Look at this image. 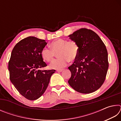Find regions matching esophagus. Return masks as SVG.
Instances as JSON below:
<instances>
[{
  "instance_id": "34e87169",
  "label": "esophagus",
  "mask_w": 121,
  "mask_h": 121,
  "mask_svg": "<svg viewBox=\"0 0 121 121\" xmlns=\"http://www.w3.org/2000/svg\"><path fill=\"white\" fill-rule=\"evenodd\" d=\"M63 70V69H58V70H57V71L58 72H61V71H62Z\"/></svg>"
}]
</instances>
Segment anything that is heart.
Returning <instances> with one entry per match:
<instances>
[{
    "label": "heart",
    "mask_w": 121,
    "mask_h": 121,
    "mask_svg": "<svg viewBox=\"0 0 121 121\" xmlns=\"http://www.w3.org/2000/svg\"><path fill=\"white\" fill-rule=\"evenodd\" d=\"M50 48H45L41 51V56L45 61L50 62L57 53L59 56L53 60L50 65L51 68L60 69L66 66L70 60L73 61L77 58L79 53V46L75 41L59 38L53 41L50 44Z\"/></svg>",
    "instance_id": "obj_1"
}]
</instances>
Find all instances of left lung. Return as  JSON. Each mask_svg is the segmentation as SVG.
Listing matches in <instances>:
<instances>
[{"label":"left lung","instance_id":"8db88e82","mask_svg":"<svg viewBox=\"0 0 121 121\" xmlns=\"http://www.w3.org/2000/svg\"><path fill=\"white\" fill-rule=\"evenodd\" d=\"M69 37L79 46L77 58L68 67L71 73L69 84L79 93L93 92L103 84L109 66L105 45L95 32L86 28Z\"/></svg>","mask_w":121,"mask_h":121}]
</instances>
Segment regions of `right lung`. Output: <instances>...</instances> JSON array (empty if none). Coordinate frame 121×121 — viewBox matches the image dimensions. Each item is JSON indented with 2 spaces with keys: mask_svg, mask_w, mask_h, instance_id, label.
Listing matches in <instances>:
<instances>
[{
  "mask_svg": "<svg viewBox=\"0 0 121 121\" xmlns=\"http://www.w3.org/2000/svg\"><path fill=\"white\" fill-rule=\"evenodd\" d=\"M45 40L29 36L14 46L9 62V78L19 92L30 100L38 99L46 91L56 70L39 69L47 66L41 51Z\"/></svg>",
  "mask_w": 121,
  "mask_h": 121,
  "instance_id": "add662e5",
  "label": "right lung"
}]
</instances>
